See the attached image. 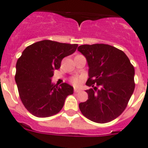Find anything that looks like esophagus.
I'll use <instances>...</instances> for the list:
<instances>
[{
  "instance_id": "34e87169",
  "label": "esophagus",
  "mask_w": 148,
  "mask_h": 148,
  "mask_svg": "<svg viewBox=\"0 0 148 148\" xmlns=\"http://www.w3.org/2000/svg\"><path fill=\"white\" fill-rule=\"evenodd\" d=\"M80 90L78 88H74V92L75 93H78V92H80Z\"/></svg>"
}]
</instances>
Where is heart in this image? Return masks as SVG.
Wrapping results in <instances>:
<instances>
[{
  "label": "heart",
  "mask_w": 148,
  "mask_h": 148,
  "mask_svg": "<svg viewBox=\"0 0 148 148\" xmlns=\"http://www.w3.org/2000/svg\"><path fill=\"white\" fill-rule=\"evenodd\" d=\"M82 81H83V78L80 76H75L71 79V83L75 86H78L81 84Z\"/></svg>",
  "instance_id": "heart-1"
}]
</instances>
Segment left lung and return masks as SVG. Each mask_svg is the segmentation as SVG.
I'll return each mask as SVG.
<instances>
[{
  "mask_svg": "<svg viewBox=\"0 0 148 148\" xmlns=\"http://www.w3.org/2000/svg\"><path fill=\"white\" fill-rule=\"evenodd\" d=\"M86 58L88 99L79 103L81 113L96 123H107L126 109L134 90V68L123 51L105 44L80 45Z\"/></svg>",
  "mask_w": 148,
  "mask_h": 148,
  "instance_id": "left-lung-1",
  "label": "left lung"
}]
</instances>
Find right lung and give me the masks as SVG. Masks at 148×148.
Listing matches in <instances>:
<instances>
[{
    "mask_svg": "<svg viewBox=\"0 0 148 148\" xmlns=\"http://www.w3.org/2000/svg\"><path fill=\"white\" fill-rule=\"evenodd\" d=\"M77 44L42 40L29 45L16 62L15 80L20 99L26 109L37 117L58 114L73 87L66 83H52L54 71L60 68L65 57L72 55Z\"/></svg>",
    "mask_w": 148,
    "mask_h": 148,
    "instance_id": "right-lung-1",
    "label": "right lung"
}]
</instances>
